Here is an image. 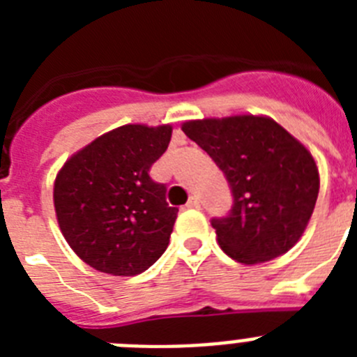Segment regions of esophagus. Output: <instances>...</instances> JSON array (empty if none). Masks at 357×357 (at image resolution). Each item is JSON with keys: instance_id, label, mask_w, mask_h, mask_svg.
<instances>
[{"instance_id": "1", "label": "esophagus", "mask_w": 357, "mask_h": 357, "mask_svg": "<svg viewBox=\"0 0 357 357\" xmlns=\"http://www.w3.org/2000/svg\"><path fill=\"white\" fill-rule=\"evenodd\" d=\"M185 206H188L189 209H198V207H200V200H198V198H195V197H191Z\"/></svg>"}]
</instances>
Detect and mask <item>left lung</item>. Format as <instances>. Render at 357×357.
<instances>
[{"instance_id":"obj_1","label":"left lung","mask_w":357,"mask_h":357,"mask_svg":"<svg viewBox=\"0 0 357 357\" xmlns=\"http://www.w3.org/2000/svg\"><path fill=\"white\" fill-rule=\"evenodd\" d=\"M182 130L229 182L232 207L211 220L222 250L245 264L286 254L307 227L320 189L307 148L263 116L198 119Z\"/></svg>"}]
</instances>
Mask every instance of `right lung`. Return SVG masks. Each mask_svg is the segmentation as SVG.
Here are the masks:
<instances>
[{
    "label": "right lung",
    "mask_w": 357,
    "mask_h": 357,
    "mask_svg": "<svg viewBox=\"0 0 357 357\" xmlns=\"http://www.w3.org/2000/svg\"><path fill=\"white\" fill-rule=\"evenodd\" d=\"M172 139V127L125 125L82 148L53 188L55 213L69 247L110 275L143 273L168 248L176 207L150 168Z\"/></svg>",
    "instance_id": "obj_1"
}]
</instances>
